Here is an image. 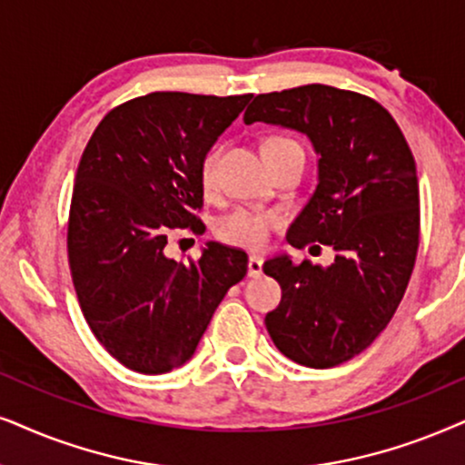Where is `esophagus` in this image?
Here are the masks:
<instances>
[{
  "mask_svg": "<svg viewBox=\"0 0 465 465\" xmlns=\"http://www.w3.org/2000/svg\"><path fill=\"white\" fill-rule=\"evenodd\" d=\"M262 266H263L262 257L260 255H251L249 257V276H260Z\"/></svg>",
  "mask_w": 465,
  "mask_h": 465,
  "instance_id": "esophagus-1",
  "label": "esophagus"
}]
</instances>
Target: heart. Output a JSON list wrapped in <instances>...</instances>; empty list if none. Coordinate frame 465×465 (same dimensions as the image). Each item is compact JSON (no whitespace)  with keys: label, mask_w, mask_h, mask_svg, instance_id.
Listing matches in <instances>:
<instances>
[{"label":"heart","mask_w":465,"mask_h":465,"mask_svg":"<svg viewBox=\"0 0 465 465\" xmlns=\"http://www.w3.org/2000/svg\"><path fill=\"white\" fill-rule=\"evenodd\" d=\"M296 141L287 137H268L263 141L262 150L279 148V145H290ZM219 158H221V145H213L203 152L202 161H199V182H202L203 191H213L216 186V172H219ZM281 219L274 213H263V210H246L240 208L236 213L227 214L225 219L219 223V236L227 242L246 246V249H262L268 242L270 232L279 225Z\"/></svg>","instance_id":"heart-1"}]
</instances>
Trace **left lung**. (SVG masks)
I'll use <instances>...</instances> for the list:
<instances>
[{"label": "left lung", "mask_w": 465, "mask_h": 465, "mask_svg": "<svg viewBox=\"0 0 465 465\" xmlns=\"http://www.w3.org/2000/svg\"><path fill=\"white\" fill-rule=\"evenodd\" d=\"M252 122L311 139L320 156L317 186L287 242L337 252L326 268L287 255L263 263L281 285L266 328L293 362L337 367L389 326L412 276L420 233L412 150L380 103L322 84L260 94L244 111V124Z\"/></svg>", "instance_id": "left-lung-1"}]
</instances>
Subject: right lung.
I'll return each instance as SVG.
<instances>
[{
	"label": "right lung",
	"mask_w": 465,
	"mask_h": 465,
	"mask_svg": "<svg viewBox=\"0 0 465 465\" xmlns=\"http://www.w3.org/2000/svg\"><path fill=\"white\" fill-rule=\"evenodd\" d=\"M251 98L154 92L111 109L87 141L70 202V274L94 337L133 371L189 361L244 279V251L208 242L186 266L164 246L175 229H205L199 161Z\"/></svg>",
	"instance_id": "right-lung-1"
}]
</instances>
